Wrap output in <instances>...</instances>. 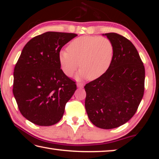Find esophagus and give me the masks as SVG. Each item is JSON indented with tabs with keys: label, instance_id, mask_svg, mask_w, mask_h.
<instances>
[{
	"label": "esophagus",
	"instance_id": "obj_1",
	"mask_svg": "<svg viewBox=\"0 0 159 159\" xmlns=\"http://www.w3.org/2000/svg\"><path fill=\"white\" fill-rule=\"evenodd\" d=\"M77 87L78 88H83V84L82 83H77Z\"/></svg>",
	"mask_w": 159,
	"mask_h": 159
}]
</instances>
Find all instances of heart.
<instances>
[{"label":"heart","mask_w":159,"mask_h":159,"mask_svg":"<svg viewBox=\"0 0 159 159\" xmlns=\"http://www.w3.org/2000/svg\"><path fill=\"white\" fill-rule=\"evenodd\" d=\"M114 53V45L107 38L81 36L70 43L68 50L59 52V61L67 76H71L80 66V76L93 80L108 71Z\"/></svg>","instance_id":"b5f03b06"}]
</instances>
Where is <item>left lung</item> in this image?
<instances>
[{"label": "left lung", "instance_id": "obj_1", "mask_svg": "<svg viewBox=\"0 0 159 159\" xmlns=\"http://www.w3.org/2000/svg\"><path fill=\"white\" fill-rule=\"evenodd\" d=\"M114 45V58L103 76L85 85V107L93 124L112 129L135 114L144 92L145 70L134 45L121 35L103 34Z\"/></svg>", "mask_w": 159, "mask_h": 159}]
</instances>
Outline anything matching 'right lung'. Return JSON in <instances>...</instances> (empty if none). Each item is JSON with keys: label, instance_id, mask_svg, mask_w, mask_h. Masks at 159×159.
<instances>
[{"label": "right lung", "instance_id": "obj_1", "mask_svg": "<svg viewBox=\"0 0 159 159\" xmlns=\"http://www.w3.org/2000/svg\"><path fill=\"white\" fill-rule=\"evenodd\" d=\"M77 34L48 31L24 47L14 69L13 95L22 116L34 124L50 126L63 116L76 82L60 68L59 52Z\"/></svg>", "mask_w": 159, "mask_h": 159}]
</instances>
